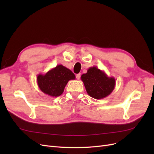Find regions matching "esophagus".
Here are the masks:
<instances>
[{"label":"esophagus","instance_id":"34e87169","mask_svg":"<svg viewBox=\"0 0 154 154\" xmlns=\"http://www.w3.org/2000/svg\"><path fill=\"white\" fill-rule=\"evenodd\" d=\"M80 76H81V74H77L76 75V77L77 80H80Z\"/></svg>","mask_w":154,"mask_h":154}]
</instances>
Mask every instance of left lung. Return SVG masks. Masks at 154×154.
I'll list each match as a JSON object with an SVG mask.
<instances>
[{
    "label": "left lung",
    "instance_id": "8db88e82",
    "mask_svg": "<svg viewBox=\"0 0 154 154\" xmlns=\"http://www.w3.org/2000/svg\"><path fill=\"white\" fill-rule=\"evenodd\" d=\"M81 80L85 85L87 94L96 100L103 99L110 95L116 86L114 77H109L104 71L96 67H91Z\"/></svg>",
    "mask_w": 154,
    "mask_h": 154
}]
</instances>
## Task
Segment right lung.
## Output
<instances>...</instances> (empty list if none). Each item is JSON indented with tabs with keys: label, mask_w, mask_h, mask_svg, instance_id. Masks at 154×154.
<instances>
[{
	"label": "right lung",
	"mask_w": 154,
	"mask_h": 154,
	"mask_svg": "<svg viewBox=\"0 0 154 154\" xmlns=\"http://www.w3.org/2000/svg\"><path fill=\"white\" fill-rule=\"evenodd\" d=\"M75 78L71 70L60 64L45 74H38L36 81L39 88L44 94L58 97L62 94L68 82Z\"/></svg>",
	"instance_id": "add662e5"
}]
</instances>
